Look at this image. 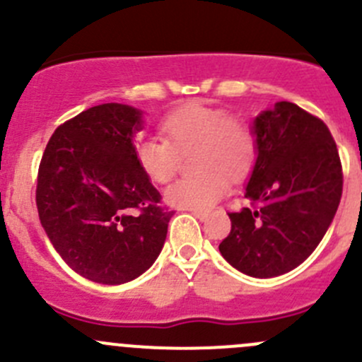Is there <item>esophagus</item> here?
<instances>
[{
  "label": "esophagus",
  "instance_id": "esophagus-1",
  "mask_svg": "<svg viewBox=\"0 0 362 362\" xmlns=\"http://www.w3.org/2000/svg\"><path fill=\"white\" fill-rule=\"evenodd\" d=\"M192 215H194L196 218H199V221L204 222L208 218V214L206 211H199V210H192Z\"/></svg>",
  "mask_w": 362,
  "mask_h": 362
}]
</instances>
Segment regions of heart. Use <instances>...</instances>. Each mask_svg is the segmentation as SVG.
<instances>
[{
    "label": "heart",
    "instance_id": "1",
    "mask_svg": "<svg viewBox=\"0 0 362 362\" xmlns=\"http://www.w3.org/2000/svg\"><path fill=\"white\" fill-rule=\"evenodd\" d=\"M164 138L147 136L134 144V156L144 173L158 184H166L177 173L180 154H192L198 173L180 178L164 191L171 206L208 210L229 191L231 178H242L250 170L255 141L250 127L229 117L221 108L192 101L163 120Z\"/></svg>",
    "mask_w": 362,
    "mask_h": 362
}]
</instances>
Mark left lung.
Returning a JSON list of instances; mask_svg holds the SVG:
<instances>
[{"label":"left lung","instance_id":"1","mask_svg":"<svg viewBox=\"0 0 362 362\" xmlns=\"http://www.w3.org/2000/svg\"><path fill=\"white\" fill-rule=\"evenodd\" d=\"M250 131L255 163L245 198L255 208L229 214L231 233L218 250L243 275L273 279L298 268L329 229L341 163L326 124L289 101L259 113Z\"/></svg>","mask_w":362,"mask_h":362}]
</instances>
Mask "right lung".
<instances>
[{
  "label": "right lung",
  "instance_id": "obj_1",
  "mask_svg": "<svg viewBox=\"0 0 362 362\" xmlns=\"http://www.w3.org/2000/svg\"><path fill=\"white\" fill-rule=\"evenodd\" d=\"M144 112L103 103L54 131L38 171L40 222L75 273L105 286L144 275L159 257L173 211L134 156Z\"/></svg>",
  "mask_w": 362,
  "mask_h": 362
}]
</instances>
